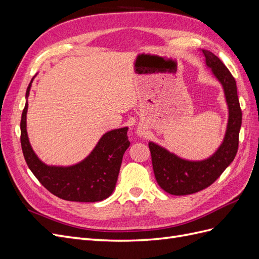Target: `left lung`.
Segmentation results:
<instances>
[{
  "label": "left lung",
  "instance_id": "1",
  "mask_svg": "<svg viewBox=\"0 0 259 259\" xmlns=\"http://www.w3.org/2000/svg\"><path fill=\"white\" fill-rule=\"evenodd\" d=\"M206 65L216 79L222 83L229 119L224 142L210 158L203 161H188L154 143H149L152 166L156 182L164 191L174 195L199 192L213 184L236 158L239 148V133L242 124V111L237 92V83L232 74L213 53L202 50Z\"/></svg>",
  "mask_w": 259,
  "mask_h": 259
}]
</instances>
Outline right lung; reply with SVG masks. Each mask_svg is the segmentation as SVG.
<instances>
[{
  "label": "right lung",
  "instance_id": "add662e5",
  "mask_svg": "<svg viewBox=\"0 0 259 259\" xmlns=\"http://www.w3.org/2000/svg\"><path fill=\"white\" fill-rule=\"evenodd\" d=\"M32 82V81H31ZM31 83L26 97L28 98ZM28 103L20 121V143L30 170L46 189L56 197L74 202H98L113 192L119 176L123 154L130 147L127 127L106 133L95 149L82 162L72 166H49L44 164L30 146L27 135Z\"/></svg>",
  "mask_w": 259,
  "mask_h": 259
}]
</instances>
